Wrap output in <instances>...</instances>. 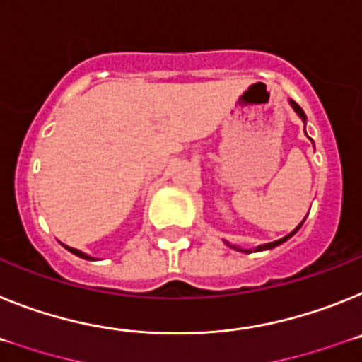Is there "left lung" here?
Wrapping results in <instances>:
<instances>
[{
	"label": "left lung",
	"instance_id": "8db88e82",
	"mask_svg": "<svg viewBox=\"0 0 362 362\" xmlns=\"http://www.w3.org/2000/svg\"><path fill=\"white\" fill-rule=\"evenodd\" d=\"M290 103H291V107H293V109H295V112H297V115H298V116H300V118H303V120H304V122H306V115H304V111H303V109H300V107H298V105H297V103H295V102H293V100H290ZM300 226H303V222H300V224H298V226H297V228H295V229H293V231H291V233H290V235H286V237H284V238H279V240H275V242H268V244H262V246H259V247H257V250H255V251H264V250H272V247H276V246H281L282 242H286V240H288V238H291V237H293V235H295V233H297L298 229H300ZM226 244H228V246H229V247H233V250H238V251H244V253H251V250H240V247L233 246V244H229V242H226Z\"/></svg>",
	"mask_w": 362,
	"mask_h": 362
}]
</instances>
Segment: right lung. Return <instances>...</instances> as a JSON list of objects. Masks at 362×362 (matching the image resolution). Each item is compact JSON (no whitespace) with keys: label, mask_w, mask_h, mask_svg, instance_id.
<instances>
[{"label":"right lung","mask_w":362,"mask_h":362,"mask_svg":"<svg viewBox=\"0 0 362 362\" xmlns=\"http://www.w3.org/2000/svg\"><path fill=\"white\" fill-rule=\"evenodd\" d=\"M65 247H67V250L71 251V253H74V255H76V257H80V259H86V260H94L93 257L86 255V253H83V251H80V250H74V247H69V246H65Z\"/></svg>","instance_id":"obj_1"}]
</instances>
